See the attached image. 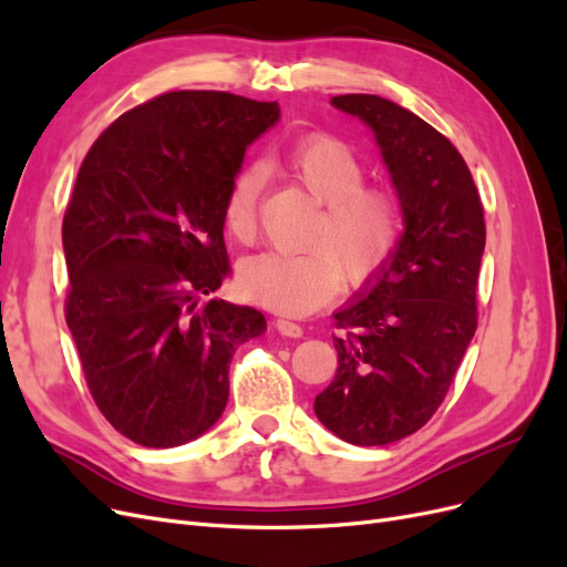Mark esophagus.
I'll list each match as a JSON object with an SVG mask.
<instances>
[{
	"label": "esophagus",
	"mask_w": 567,
	"mask_h": 567,
	"mask_svg": "<svg viewBox=\"0 0 567 567\" xmlns=\"http://www.w3.org/2000/svg\"><path fill=\"white\" fill-rule=\"evenodd\" d=\"M277 329H279L281 336H288V338H302V333H305L302 326L293 319H288V317L277 319Z\"/></svg>",
	"instance_id": "obj_1"
}]
</instances>
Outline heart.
Returning <instances> with one entry per match:
<instances>
[{
    "mask_svg": "<svg viewBox=\"0 0 567 567\" xmlns=\"http://www.w3.org/2000/svg\"><path fill=\"white\" fill-rule=\"evenodd\" d=\"M310 196L323 205L302 252H260L238 267V288L248 300L284 315H307L329 302L340 279L362 284L381 269L402 229L400 198L385 186H369L362 158L336 136L298 144L284 161ZM262 177L244 169L225 200L227 229L252 241Z\"/></svg>",
    "mask_w": 567,
    "mask_h": 567,
    "instance_id": "obj_1",
    "label": "heart"
}]
</instances>
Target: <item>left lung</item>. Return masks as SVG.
<instances>
[{"instance_id":"left-lung-1","label":"left lung","mask_w":567,"mask_h":567,"mask_svg":"<svg viewBox=\"0 0 567 567\" xmlns=\"http://www.w3.org/2000/svg\"><path fill=\"white\" fill-rule=\"evenodd\" d=\"M331 104L373 132L404 231L333 315L346 333L333 338L338 371L315 414L340 440L379 447L431 421L475 336L485 217L466 161L425 120L375 94Z\"/></svg>"}]
</instances>
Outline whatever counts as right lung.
Wrapping results in <instances>:
<instances>
[{
    "label": "right lung",
    "instance_id": "1",
    "mask_svg": "<svg viewBox=\"0 0 567 567\" xmlns=\"http://www.w3.org/2000/svg\"><path fill=\"white\" fill-rule=\"evenodd\" d=\"M277 101L167 92L99 136L63 217L65 321L117 433L179 447L217 423L229 362L265 315L210 298L229 274L225 200Z\"/></svg>",
    "mask_w": 567,
    "mask_h": 567
}]
</instances>
